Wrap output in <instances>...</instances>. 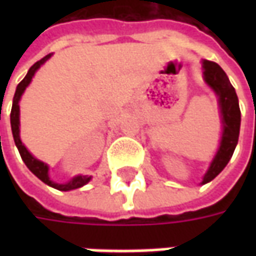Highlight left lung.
I'll return each mask as SVG.
<instances>
[{
  "label": "left lung",
  "instance_id": "obj_1",
  "mask_svg": "<svg viewBox=\"0 0 256 256\" xmlns=\"http://www.w3.org/2000/svg\"><path fill=\"white\" fill-rule=\"evenodd\" d=\"M203 75L204 80L220 97V116H222V124H224L220 150L216 152L214 160L211 163L208 172H206L203 182H202L207 184L211 180H214L230 160L237 141H238L242 112L238 106L236 90L232 86L225 71L218 64L214 62H208V60H203Z\"/></svg>",
  "mask_w": 256,
  "mask_h": 256
}]
</instances>
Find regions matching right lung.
Listing matches in <instances>:
<instances>
[{
	"label": "right lung",
	"mask_w": 256,
	"mask_h": 256,
	"mask_svg": "<svg viewBox=\"0 0 256 256\" xmlns=\"http://www.w3.org/2000/svg\"><path fill=\"white\" fill-rule=\"evenodd\" d=\"M52 56V53H49L46 54L45 58H42L40 62H36V64H32L28 70V72L24 76V79L18 84V88H16V92H14V104H12V111H10V126H12V134H14V144L18 146V150H19V154L22 156V159L26 163V166L30 168V172L36 176V177L41 180L42 182H45L49 186H52L54 189H58V190H71V189H76L80 188V186H84V184H88L90 181V178L88 176H78V177H74L70 182L67 184H56L50 181V178H49V174H48V170H49V167L44 163V162L38 160L36 159L34 156L31 155L30 152L27 150L24 145L22 144V141H20V136H19V100L22 94H23V92L26 90V88L28 86V84L31 82V79L34 76V74L38 68L41 67L42 64L46 62L48 58Z\"/></svg>",
	"instance_id": "obj_1"
}]
</instances>
